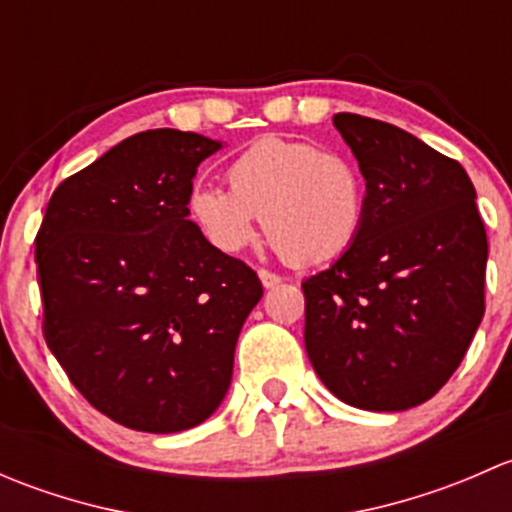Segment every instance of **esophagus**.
I'll return each instance as SVG.
<instances>
[{
    "mask_svg": "<svg viewBox=\"0 0 512 512\" xmlns=\"http://www.w3.org/2000/svg\"><path fill=\"white\" fill-rule=\"evenodd\" d=\"M257 275H260L262 285H265L267 289L277 287V285H280V282H282V277L275 275V272H270V270H257Z\"/></svg>",
    "mask_w": 512,
    "mask_h": 512,
    "instance_id": "esophagus-1",
    "label": "esophagus"
}]
</instances>
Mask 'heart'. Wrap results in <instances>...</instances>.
Instances as JSON below:
<instances>
[{
    "instance_id": "1",
    "label": "heart",
    "mask_w": 512,
    "mask_h": 512,
    "mask_svg": "<svg viewBox=\"0 0 512 512\" xmlns=\"http://www.w3.org/2000/svg\"><path fill=\"white\" fill-rule=\"evenodd\" d=\"M230 190L195 185L188 213L223 252H240L265 225L272 247L292 265H322L347 252L366 215L364 178L352 160L309 141L267 136L237 153Z\"/></svg>"
}]
</instances>
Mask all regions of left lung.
Instances as JSON below:
<instances>
[{
  "mask_svg": "<svg viewBox=\"0 0 512 512\" xmlns=\"http://www.w3.org/2000/svg\"><path fill=\"white\" fill-rule=\"evenodd\" d=\"M359 160L366 215L354 245L302 282L304 347L344 404L406 411L466 356L485 312L488 237L458 160L376 118L337 113Z\"/></svg>",
  "mask_w": 512,
  "mask_h": 512,
  "instance_id": "obj_1",
  "label": "left lung"
}]
</instances>
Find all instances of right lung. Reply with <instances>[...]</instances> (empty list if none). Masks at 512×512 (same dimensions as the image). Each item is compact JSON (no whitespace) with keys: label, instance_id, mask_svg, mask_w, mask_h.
Masks as SVG:
<instances>
[{"label":"right lung","instance_id":"1","mask_svg":"<svg viewBox=\"0 0 512 512\" xmlns=\"http://www.w3.org/2000/svg\"><path fill=\"white\" fill-rule=\"evenodd\" d=\"M218 148L190 131L136 133L66 178L36 232L46 347L126 428L175 433L213 414L262 297L257 272L188 220L198 165Z\"/></svg>","mask_w":512,"mask_h":512}]
</instances>
